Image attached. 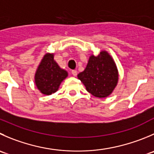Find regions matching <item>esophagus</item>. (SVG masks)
I'll return each instance as SVG.
<instances>
[{
    "instance_id": "esophagus-1",
    "label": "esophagus",
    "mask_w": 154,
    "mask_h": 154,
    "mask_svg": "<svg viewBox=\"0 0 154 154\" xmlns=\"http://www.w3.org/2000/svg\"><path fill=\"white\" fill-rule=\"evenodd\" d=\"M71 74H72V75L74 76V77H76V76L77 75V71H75V70H73V71H71Z\"/></svg>"
}]
</instances>
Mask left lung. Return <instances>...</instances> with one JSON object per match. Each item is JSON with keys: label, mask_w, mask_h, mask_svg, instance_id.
Returning <instances> with one entry per match:
<instances>
[{"label": "left lung", "mask_w": 154, "mask_h": 154, "mask_svg": "<svg viewBox=\"0 0 154 154\" xmlns=\"http://www.w3.org/2000/svg\"><path fill=\"white\" fill-rule=\"evenodd\" d=\"M89 93L97 98L110 95L118 82V70L109 53L101 51L89 57L86 68L77 75Z\"/></svg>", "instance_id": "obj_1"}]
</instances>
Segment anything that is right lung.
<instances>
[{
  "mask_svg": "<svg viewBox=\"0 0 154 154\" xmlns=\"http://www.w3.org/2000/svg\"><path fill=\"white\" fill-rule=\"evenodd\" d=\"M67 77L68 72L56 63L53 53H47L36 71L34 81L41 93L50 95L58 90L61 83Z\"/></svg>",
  "mask_w": 154,
  "mask_h": 154,
  "instance_id": "right-lung-1",
  "label": "right lung"
}]
</instances>
